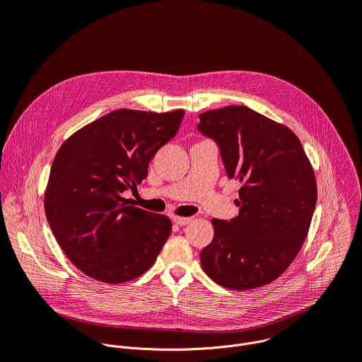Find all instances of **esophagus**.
<instances>
[{
    "mask_svg": "<svg viewBox=\"0 0 362 362\" xmlns=\"http://www.w3.org/2000/svg\"><path fill=\"white\" fill-rule=\"evenodd\" d=\"M173 222H175V223H177L179 226H185V225H187V223H190V222H192V218H182V216H175V218H173Z\"/></svg>",
    "mask_w": 362,
    "mask_h": 362,
    "instance_id": "esophagus-1",
    "label": "esophagus"
}]
</instances>
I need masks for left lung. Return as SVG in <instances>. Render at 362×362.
I'll use <instances>...</instances> for the list:
<instances>
[{"label":"left lung","mask_w":362,"mask_h":362,"mask_svg":"<svg viewBox=\"0 0 362 362\" xmlns=\"http://www.w3.org/2000/svg\"><path fill=\"white\" fill-rule=\"evenodd\" d=\"M230 179L242 183L239 214L212 219L203 271L221 286L247 291L279 278L300 250L317 204V179L296 134L245 106L199 115Z\"/></svg>","instance_id":"obj_1"}]
</instances>
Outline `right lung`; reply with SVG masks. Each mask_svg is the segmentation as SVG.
<instances>
[{
	"instance_id": "obj_1",
	"label": "right lung",
	"mask_w": 362,
	"mask_h": 362,
	"mask_svg": "<svg viewBox=\"0 0 362 362\" xmlns=\"http://www.w3.org/2000/svg\"><path fill=\"white\" fill-rule=\"evenodd\" d=\"M183 116V110L120 109L60 146L44 192L45 216L66 256L87 276L117 285L156 261L172 222L123 194L147 176L150 160L175 137Z\"/></svg>"
}]
</instances>
